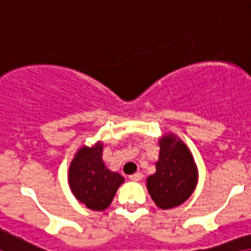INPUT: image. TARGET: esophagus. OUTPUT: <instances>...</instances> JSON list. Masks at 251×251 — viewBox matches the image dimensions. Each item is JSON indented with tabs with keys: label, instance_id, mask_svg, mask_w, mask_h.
I'll list each match as a JSON object with an SVG mask.
<instances>
[{
	"label": "esophagus",
	"instance_id": "34e87169",
	"mask_svg": "<svg viewBox=\"0 0 251 251\" xmlns=\"http://www.w3.org/2000/svg\"><path fill=\"white\" fill-rule=\"evenodd\" d=\"M143 174L141 173H135V174H132V176H129V179L133 180V182H139V180L143 179Z\"/></svg>",
	"mask_w": 251,
	"mask_h": 251
}]
</instances>
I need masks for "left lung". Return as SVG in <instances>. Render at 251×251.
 <instances>
[{
  "instance_id": "left-lung-1",
  "label": "left lung",
  "mask_w": 251,
  "mask_h": 251,
  "mask_svg": "<svg viewBox=\"0 0 251 251\" xmlns=\"http://www.w3.org/2000/svg\"><path fill=\"white\" fill-rule=\"evenodd\" d=\"M156 173L147 178L148 191L157 207H178L191 196L198 182V169L187 145L176 135L160 139Z\"/></svg>"
}]
</instances>
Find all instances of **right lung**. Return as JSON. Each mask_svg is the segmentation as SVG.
I'll return each mask as SVG.
<instances>
[{
  "label": "right lung",
  "mask_w": 251,
  "mask_h": 251,
  "mask_svg": "<svg viewBox=\"0 0 251 251\" xmlns=\"http://www.w3.org/2000/svg\"><path fill=\"white\" fill-rule=\"evenodd\" d=\"M103 144L81 147L69 166V186L79 203L93 211H104L111 204L124 178L106 168L102 160Z\"/></svg>",
  "instance_id": "right-lung-1"
}]
</instances>
